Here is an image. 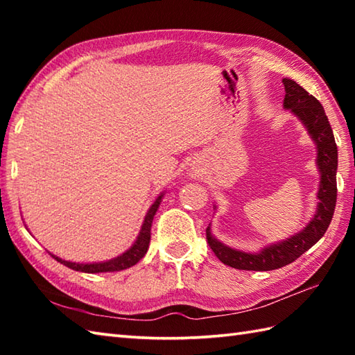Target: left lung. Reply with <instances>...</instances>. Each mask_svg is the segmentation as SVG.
Instances as JSON below:
<instances>
[{
	"label": "left lung",
	"mask_w": 355,
	"mask_h": 355,
	"mask_svg": "<svg viewBox=\"0 0 355 355\" xmlns=\"http://www.w3.org/2000/svg\"><path fill=\"white\" fill-rule=\"evenodd\" d=\"M282 82L285 87L284 108L300 120L318 150L315 164H318L320 173L318 189L319 202L314 216L302 230L284 241H279V243L262 247L259 252L253 253L225 245L214 236L212 227L209 224L206 235L210 248L223 263L238 270L268 271L288 266L300 254L310 250L325 235L334 215L337 200V145L325 110L320 102L305 92L297 82L286 78L282 79ZM214 207L216 209V206Z\"/></svg>",
	"instance_id": "left-lung-1"
}]
</instances>
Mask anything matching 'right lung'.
Returning a JSON list of instances; mask_svg holds the SVG:
<instances>
[{"label":"right lung","instance_id":"obj_1","mask_svg":"<svg viewBox=\"0 0 355 355\" xmlns=\"http://www.w3.org/2000/svg\"><path fill=\"white\" fill-rule=\"evenodd\" d=\"M163 195H164V192L158 195L157 200L153 202V206L149 207L148 214L145 216V221H143V224H141L139 236L134 241V244L128 248L125 253L116 256V258L108 259V261H102V262H71V261L61 259L59 256L53 254V253H50V254L58 262L64 263L65 267L73 268L76 271H82V273H108V271H120V270H125V268H130V267L135 266V263H137L148 252L149 241H150V227H153L154 215L158 210V206H160Z\"/></svg>","mask_w":355,"mask_h":355}]
</instances>
